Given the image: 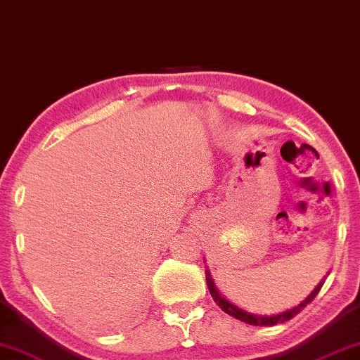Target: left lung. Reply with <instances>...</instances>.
<instances>
[{
  "instance_id": "8db88e82",
  "label": "left lung",
  "mask_w": 360,
  "mask_h": 360,
  "mask_svg": "<svg viewBox=\"0 0 360 360\" xmlns=\"http://www.w3.org/2000/svg\"><path fill=\"white\" fill-rule=\"evenodd\" d=\"M323 283H325V281H321V283H320L319 285H316V288H315L314 290H311L310 295L307 297L305 300H302L299 305L294 307V309L285 310V311H283V314H278V315L266 316V315L248 314L247 310H242V309H238V307H236L233 304H231V302H229V300L226 299V297H222L221 294H219L217 288H216L214 283H212V279H211L210 271L206 269V284H207V289H210V294H211L212 299H214L216 304H217L219 307H221V310H224V311H226V314L233 316V319L240 320V321H243V323H248V325H253V326H273V325H278V323H283V321H288V320H290V319H294V316H295L297 314H299V311L304 310L305 307L309 305L310 302L315 299L316 294L320 292Z\"/></svg>"
}]
</instances>
